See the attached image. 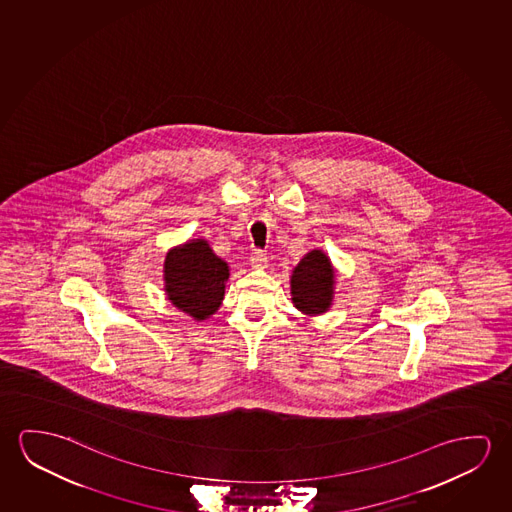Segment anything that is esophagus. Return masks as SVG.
Segmentation results:
<instances>
[{
  "label": "esophagus",
  "instance_id": "obj_1",
  "mask_svg": "<svg viewBox=\"0 0 512 512\" xmlns=\"http://www.w3.org/2000/svg\"><path fill=\"white\" fill-rule=\"evenodd\" d=\"M250 260H252V264L255 268L262 269L268 266V257H266V253L262 252V250H253Z\"/></svg>",
  "mask_w": 512,
  "mask_h": 512
}]
</instances>
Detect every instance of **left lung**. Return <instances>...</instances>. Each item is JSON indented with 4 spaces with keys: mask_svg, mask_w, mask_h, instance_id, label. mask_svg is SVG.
<instances>
[{
    "mask_svg": "<svg viewBox=\"0 0 512 512\" xmlns=\"http://www.w3.org/2000/svg\"><path fill=\"white\" fill-rule=\"evenodd\" d=\"M335 269L321 250H312L299 260L291 276L294 307L303 314H324L333 301Z\"/></svg>",
    "mask_w": 512,
    "mask_h": 512,
    "instance_id": "1",
    "label": "left lung"
}]
</instances>
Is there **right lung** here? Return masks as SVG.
I'll return each mask as SVG.
<instances>
[{"label": "right lung", "mask_w": 512, "mask_h": 512, "mask_svg": "<svg viewBox=\"0 0 512 512\" xmlns=\"http://www.w3.org/2000/svg\"><path fill=\"white\" fill-rule=\"evenodd\" d=\"M228 275L227 262L204 239H193L166 253L168 299L195 321H205L220 308Z\"/></svg>", "instance_id": "right-lung-1"}]
</instances>
